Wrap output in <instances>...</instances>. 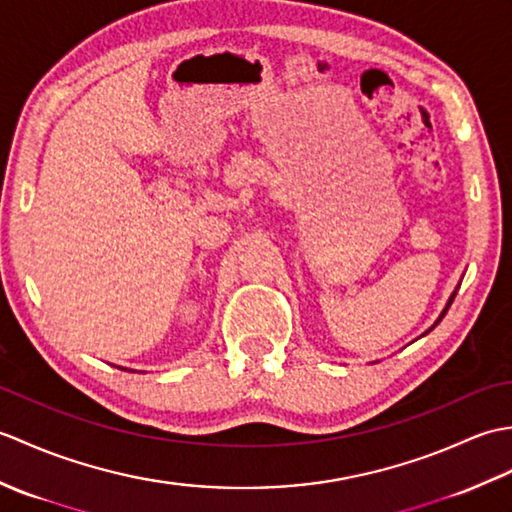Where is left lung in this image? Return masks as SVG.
I'll return each instance as SVG.
<instances>
[{"label":"left lung","mask_w":512,"mask_h":512,"mask_svg":"<svg viewBox=\"0 0 512 512\" xmlns=\"http://www.w3.org/2000/svg\"><path fill=\"white\" fill-rule=\"evenodd\" d=\"M453 299H455V292H453V295H451V299H449V303H447V308H444V310H442V314H440V319L436 321V325H438V323L442 321V317H444V314H447V310H449V306H451V303H453ZM431 330H433V328H431Z\"/></svg>","instance_id":"obj_1"}]
</instances>
